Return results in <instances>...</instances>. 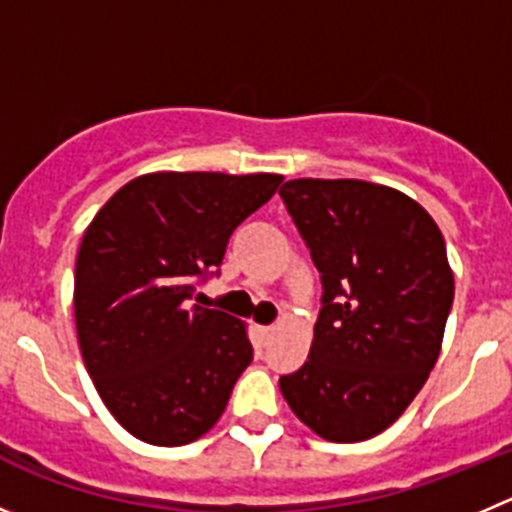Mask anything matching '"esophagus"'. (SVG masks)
I'll list each match as a JSON object with an SVG mask.
<instances>
[{
    "mask_svg": "<svg viewBox=\"0 0 512 512\" xmlns=\"http://www.w3.org/2000/svg\"><path fill=\"white\" fill-rule=\"evenodd\" d=\"M274 326H259V337H261V342H269L271 337H274Z\"/></svg>",
    "mask_w": 512,
    "mask_h": 512,
    "instance_id": "34e87169",
    "label": "esophagus"
}]
</instances>
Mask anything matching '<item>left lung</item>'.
I'll return each mask as SVG.
<instances>
[{"mask_svg":"<svg viewBox=\"0 0 512 512\" xmlns=\"http://www.w3.org/2000/svg\"><path fill=\"white\" fill-rule=\"evenodd\" d=\"M279 196L324 289L309 359L281 394L324 440H369L440 357L455 296L445 238L420 203L367 180L299 178Z\"/></svg>","mask_w":512,"mask_h":512,"instance_id":"obj_1","label":"left lung"}]
</instances>
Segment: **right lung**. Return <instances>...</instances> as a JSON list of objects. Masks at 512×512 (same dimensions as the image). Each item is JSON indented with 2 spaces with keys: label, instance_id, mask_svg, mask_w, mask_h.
<instances>
[{
  "label": "right lung",
  "instance_id": "obj_1",
  "mask_svg": "<svg viewBox=\"0 0 512 512\" xmlns=\"http://www.w3.org/2000/svg\"><path fill=\"white\" fill-rule=\"evenodd\" d=\"M281 180L140 175L87 226L75 264L80 352L105 407L138 440L188 445L226 410L253 347L243 321L201 306L196 286L218 276L231 233Z\"/></svg>",
  "mask_w": 512,
  "mask_h": 512
}]
</instances>
